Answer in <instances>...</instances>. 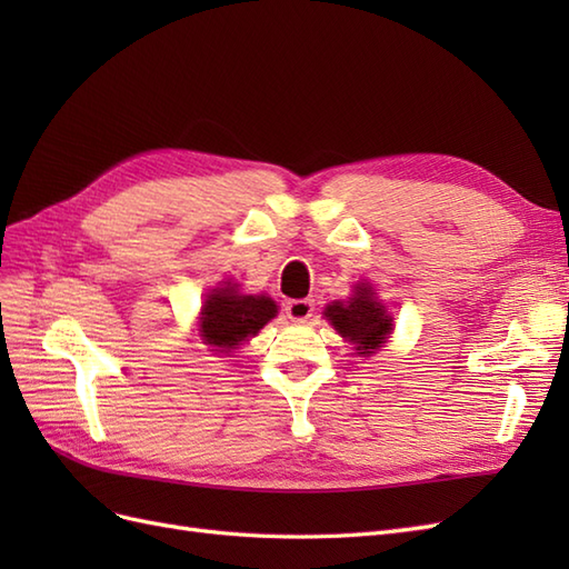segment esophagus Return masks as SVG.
Wrapping results in <instances>:
<instances>
[{"instance_id":"34e87169","label":"esophagus","mask_w":569,"mask_h":569,"mask_svg":"<svg viewBox=\"0 0 569 569\" xmlns=\"http://www.w3.org/2000/svg\"><path fill=\"white\" fill-rule=\"evenodd\" d=\"M284 311L295 322H306L316 311V301L313 299H291L284 306Z\"/></svg>"}]
</instances>
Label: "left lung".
<instances>
[{
  "instance_id": "left-lung-1",
  "label": "left lung",
  "mask_w": 569,
  "mask_h": 569,
  "mask_svg": "<svg viewBox=\"0 0 569 569\" xmlns=\"http://www.w3.org/2000/svg\"><path fill=\"white\" fill-rule=\"evenodd\" d=\"M325 316L330 318L341 337L356 343L358 353H372L375 349H380L393 322L391 316H387L385 306L375 301L370 284H358L356 295L347 303L335 301L332 306H327Z\"/></svg>"
}]
</instances>
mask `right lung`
Here are the masks:
<instances>
[{"instance_id":"obj_1","label":"right lung","mask_w":569,"mask_h":569,"mask_svg":"<svg viewBox=\"0 0 569 569\" xmlns=\"http://www.w3.org/2000/svg\"><path fill=\"white\" fill-rule=\"evenodd\" d=\"M278 306L268 297L237 295L234 287L213 289L201 308V332L218 349H234L274 318Z\"/></svg>"}]
</instances>
